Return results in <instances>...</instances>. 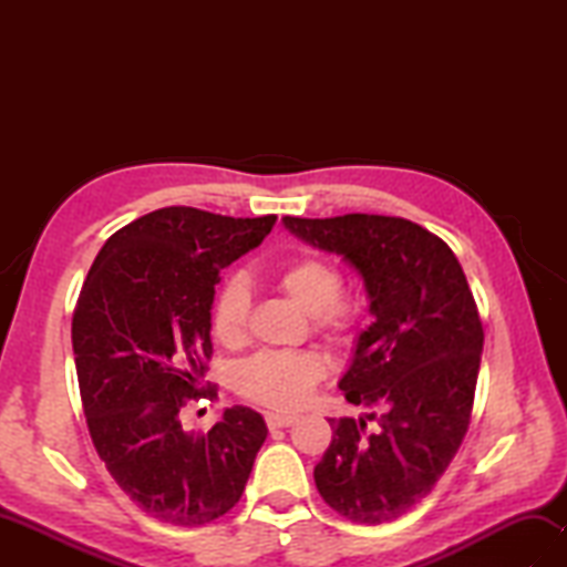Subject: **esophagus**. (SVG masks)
Wrapping results in <instances>:
<instances>
[{
  "label": "esophagus",
  "mask_w": 567,
  "mask_h": 567,
  "mask_svg": "<svg viewBox=\"0 0 567 567\" xmlns=\"http://www.w3.org/2000/svg\"><path fill=\"white\" fill-rule=\"evenodd\" d=\"M295 421H297L295 414H277V412H268V414H265V424H268V429L292 426Z\"/></svg>",
  "instance_id": "obj_1"
}]
</instances>
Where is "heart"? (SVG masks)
I'll use <instances>...</instances> for the list:
<instances>
[{
	"mask_svg": "<svg viewBox=\"0 0 567 567\" xmlns=\"http://www.w3.org/2000/svg\"><path fill=\"white\" fill-rule=\"evenodd\" d=\"M280 290L297 307L309 311L311 329L331 343H346L358 333L365 307L358 297L343 295V272L333 260L302 252L287 260L275 275ZM250 292L244 280L231 277L214 295L212 333L226 348L244 346L248 336ZM327 375V360L317 351H258L234 370V388L246 400L292 412L302 406Z\"/></svg>",
	"mask_w": 567,
	"mask_h": 567,
	"instance_id": "1",
	"label": "heart"
}]
</instances>
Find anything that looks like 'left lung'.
I'll return each mask as SVG.
<instances>
[{
    "instance_id": "left-lung-1",
    "label": "left lung",
    "mask_w": 567,
    "mask_h": 567,
    "mask_svg": "<svg viewBox=\"0 0 567 567\" xmlns=\"http://www.w3.org/2000/svg\"><path fill=\"white\" fill-rule=\"evenodd\" d=\"M307 244L360 272L375 321L360 333L339 388L365 419H329L331 445L315 483L333 512L358 524L400 519L451 465L473 416L483 321L455 252L402 216H285Z\"/></svg>"
}]
</instances>
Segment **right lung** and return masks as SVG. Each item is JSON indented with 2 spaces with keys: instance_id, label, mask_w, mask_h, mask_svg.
<instances>
[{
  "instance_id": "1",
  "label": "right lung",
  "mask_w": 567,
  "mask_h": 567,
  "mask_svg": "<svg viewBox=\"0 0 567 567\" xmlns=\"http://www.w3.org/2000/svg\"><path fill=\"white\" fill-rule=\"evenodd\" d=\"M277 216L234 219L155 209L102 246L72 315L82 409L110 475L148 516L204 526L236 507L268 426L248 406L185 431L192 400H214L212 302L219 272Z\"/></svg>"
}]
</instances>
